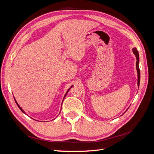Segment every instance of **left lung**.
I'll return each instance as SVG.
<instances>
[{"label": "left lung", "instance_id": "1", "mask_svg": "<svg viewBox=\"0 0 154 154\" xmlns=\"http://www.w3.org/2000/svg\"><path fill=\"white\" fill-rule=\"evenodd\" d=\"M134 54L136 55V57L137 59L136 62V68H137V85L139 86V83H140V70L139 68V53L137 51V49L134 48L132 49Z\"/></svg>", "mask_w": 154, "mask_h": 154}]
</instances>
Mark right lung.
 Masks as SVG:
<instances>
[{
	"mask_svg": "<svg viewBox=\"0 0 154 154\" xmlns=\"http://www.w3.org/2000/svg\"><path fill=\"white\" fill-rule=\"evenodd\" d=\"M71 87H72V86H71ZM71 88H69V89H68V90H67V92H66V94H65V96H64V97H63V100H64V98H65V97H66V95H67V92H69V90H70V89H71ZM15 102H16V103H17V106H18V108H19V109H20V110H21V111H22V112H23V113H24V114H26V112H24V110H22V108H21V107H20V106H19V105H18V103H17V101H16V100H15Z\"/></svg>",
	"mask_w": 154,
	"mask_h": 154,
	"instance_id": "obj_1",
	"label": "right lung"
}]
</instances>
